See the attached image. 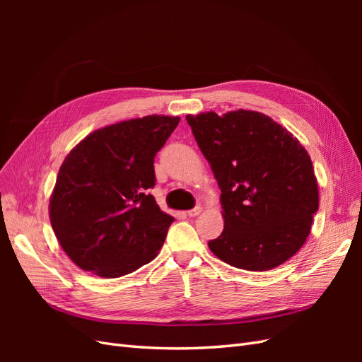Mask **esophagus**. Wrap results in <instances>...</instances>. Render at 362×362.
<instances>
[{
    "mask_svg": "<svg viewBox=\"0 0 362 362\" xmlns=\"http://www.w3.org/2000/svg\"><path fill=\"white\" fill-rule=\"evenodd\" d=\"M201 211H202L201 206H194L193 210H189V211H187V216H189V217H196V216L201 214Z\"/></svg>",
    "mask_w": 362,
    "mask_h": 362,
    "instance_id": "34e87169",
    "label": "esophagus"
}]
</instances>
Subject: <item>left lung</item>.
<instances>
[{
	"instance_id": "1",
	"label": "left lung",
	"mask_w": 362,
	"mask_h": 362,
	"mask_svg": "<svg viewBox=\"0 0 362 362\" xmlns=\"http://www.w3.org/2000/svg\"><path fill=\"white\" fill-rule=\"evenodd\" d=\"M185 119L222 190L225 226L208 247L237 269L281 266L303 246L319 210L308 152L258 112H205Z\"/></svg>"
}]
</instances>
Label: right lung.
Returning a JSON list of instances; mask_svg holds the SVG:
<instances>
[{"label":"right lung","mask_w":362,"mask_h":362,"mask_svg":"<svg viewBox=\"0 0 362 362\" xmlns=\"http://www.w3.org/2000/svg\"><path fill=\"white\" fill-rule=\"evenodd\" d=\"M178 116H145L104 127L64 158L49 199L60 246L76 266L119 278L158 255L173 217L160 210L154 157Z\"/></svg>","instance_id":"add662e5"}]
</instances>
